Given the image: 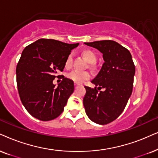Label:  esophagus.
Instances as JSON below:
<instances>
[{"mask_svg": "<svg viewBox=\"0 0 158 158\" xmlns=\"http://www.w3.org/2000/svg\"><path fill=\"white\" fill-rule=\"evenodd\" d=\"M74 85H75V86H79V85H80V84H79V83H74Z\"/></svg>", "mask_w": 158, "mask_h": 158, "instance_id": "1", "label": "esophagus"}]
</instances>
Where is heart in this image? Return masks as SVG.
<instances>
[{"instance_id":"b5f03b06","label":"heart","mask_w":158,"mask_h":158,"mask_svg":"<svg viewBox=\"0 0 158 158\" xmlns=\"http://www.w3.org/2000/svg\"><path fill=\"white\" fill-rule=\"evenodd\" d=\"M83 57L89 63H94L96 60L97 56L93 51L90 49H86L84 50L81 53ZM72 65V56L69 55L67 57L66 60L65 62V67L66 69H70ZM68 78L71 79V81H74L75 83H83L84 81L88 80L90 78V74L88 71H73L67 75Z\"/></svg>"}]
</instances>
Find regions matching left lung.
I'll list each match as a JSON object with an SVG mask.
<instances>
[{"label":"left lung","instance_id":"8db88e82","mask_svg":"<svg viewBox=\"0 0 158 158\" xmlns=\"http://www.w3.org/2000/svg\"><path fill=\"white\" fill-rule=\"evenodd\" d=\"M85 44L101 52L104 60L101 71L91 81L95 88L85 87V112L94 123L106 125L115 120L126 106L132 94L135 65L131 52L114 41L103 40ZM101 89L104 90L101 91Z\"/></svg>","mask_w":158,"mask_h":158}]
</instances>
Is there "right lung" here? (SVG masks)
<instances>
[{"mask_svg":"<svg viewBox=\"0 0 158 158\" xmlns=\"http://www.w3.org/2000/svg\"><path fill=\"white\" fill-rule=\"evenodd\" d=\"M79 44L41 39L27 46L18 62L16 74L20 100L28 112L41 121L57 118L74 90L73 81L62 77L57 87L53 80L63 71L65 62Z\"/></svg>","mask_w":158,"mask_h":158,"instance_id":"obj_1","label":"right lung"}]
</instances>
